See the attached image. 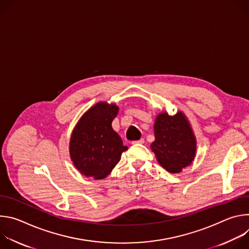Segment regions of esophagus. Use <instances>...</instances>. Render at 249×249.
Returning a JSON list of instances; mask_svg holds the SVG:
<instances>
[{"instance_id":"obj_1","label":"esophagus","mask_w":249,"mask_h":249,"mask_svg":"<svg viewBox=\"0 0 249 249\" xmlns=\"http://www.w3.org/2000/svg\"><path fill=\"white\" fill-rule=\"evenodd\" d=\"M145 143V140L144 139H140V140H138V141H134V142H132V144L133 145H142V144H144Z\"/></svg>"}]
</instances>
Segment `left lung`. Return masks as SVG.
Masks as SVG:
<instances>
[{"instance_id":"1","label":"left lung","mask_w":249,"mask_h":249,"mask_svg":"<svg viewBox=\"0 0 249 249\" xmlns=\"http://www.w3.org/2000/svg\"><path fill=\"white\" fill-rule=\"evenodd\" d=\"M155 141L151 149L159 163L170 173H179L196 157L197 142L191 125L182 111L170 116L158 114L154 124Z\"/></svg>"}]
</instances>
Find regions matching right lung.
<instances>
[{"mask_svg":"<svg viewBox=\"0 0 249 249\" xmlns=\"http://www.w3.org/2000/svg\"><path fill=\"white\" fill-rule=\"evenodd\" d=\"M118 111L115 103L100 101L86 111L76 124L69 152L75 167L85 176L95 180L105 178L128 149L111 125Z\"/></svg>","mask_w":249,"mask_h":249,"instance_id":"right-lung-1","label":"right lung"}]
</instances>
